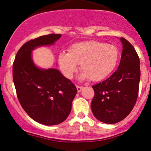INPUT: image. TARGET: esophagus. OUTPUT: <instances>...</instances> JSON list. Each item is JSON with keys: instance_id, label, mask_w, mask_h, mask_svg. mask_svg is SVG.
I'll use <instances>...</instances> for the list:
<instances>
[{"instance_id": "34e87169", "label": "esophagus", "mask_w": 151, "mask_h": 151, "mask_svg": "<svg viewBox=\"0 0 151 151\" xmlns=\"http://www.w3.org/2000/svg\"><path fill=\"white\" fill-rule=\"evenodd\" d=\"M83 89L82 86H77V91L78 92H80L81 91V89Z\"/></svg>"}]
</instances>
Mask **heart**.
Masks as SVG:
<instances>
[{"label":"heart","instance_id":"obj_1","mask_svg":"<svg viewBox=\"0 0 151 151\" xmlns=\"http://www.w3.org/2000/svg\"><path fill=\"white\" fill-rule=\"evenodd\" d=\"M119 51L114 45L97 41L74 44L68 53L61 52L58 61L62 73L68 79L73 77L77 65L80 64L81 77L91 81H99L111 73L116 66Z\"/></svg>","mask_w":151,"mask_h":151}]
</instances>
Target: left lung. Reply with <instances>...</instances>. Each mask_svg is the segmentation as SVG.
Segmentation results:
<instances>
[{"instance_id": "obj_1", "label": "left lung", "mask_w": 151, "mask_h": 151, "mask_svg": "<svg viewBox=\"0 0 151 151\" xmlns=\"http://www.w3.org/2000/svg\"><path fill=\"white\" fill-rule=\"evenodd\" d=\"M123 51L119 68L102 82L92 86L94 96L91 104L93 116L106 124H116L131 113L138 98L141 70L136 50L121 37Z\"/></svg>"}]
</instances>
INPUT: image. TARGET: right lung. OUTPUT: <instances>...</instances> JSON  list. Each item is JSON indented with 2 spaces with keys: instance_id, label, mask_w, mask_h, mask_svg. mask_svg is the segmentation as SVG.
I'll return each mask as SVG.
<instances>
[{
  "instance_id": "add662e5",
  "label": "right lung",
  "mask_w": 151,
  "mask_h": 151,
  "mask_svg": "<svg viewBox=\"0 0 151 151\" xmlns=\"http://www.w3.org/2000/svg\"><path fill=\"white\" fill-rule=\"evenodd\" d=\"M60 37V34H50L30 40L18 50L13 65L20 105L31 119L47 126L60 124L68 117L77 89L56 69L37 68L31 52L37 47L52 45Z\"/></svg>"
}]
</instances>
